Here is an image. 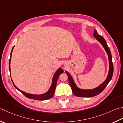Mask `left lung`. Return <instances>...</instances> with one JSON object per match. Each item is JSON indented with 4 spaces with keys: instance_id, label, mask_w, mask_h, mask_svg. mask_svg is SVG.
Wrapping results in <instances>:
<instances>
[{
    "instance_id": "left-lung-1",
    "label": "left lung",
    "mask_w": 123,
    "mask_h": 123,
    "mask_svg": "<svg viewBox=\"0 0 123 123\" xmlns=\"http://www.w3.org/2000/svg\"><path fill=\"white\" fill-rule=\"evenodd\" d=\"M93 36L99 42L101 45L104 48L105 52L108 56V60H109V71L108 74L105 80L99 86L93 89H88V90H85V89H82L79 88L76 84L74 79L70 74L67 71H65L66 73L68 75V80L69 85L71 88L72 91L76 97H83V98H91L94 97V96L99 94L101 93L103 90L105 88L107 85L111 80L112 77L113 75V71H114V67H113V63L112 61V56L110 50L107 45L106 41L105 40L102 36L98 34L97 31L94 30L93 33Z\"/></svg>"
}]
</instances>
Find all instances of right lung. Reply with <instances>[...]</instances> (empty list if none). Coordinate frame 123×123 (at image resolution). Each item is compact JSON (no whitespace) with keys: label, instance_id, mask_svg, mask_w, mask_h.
Here are the masks:
<instances>
[{"label":"right lung","instance_id":"obj_1","mask_svg":"<svg viewBox=\"0 0 123 123\" xmlns=\"http://www.w3.org/2000/svg\"><path fill=\"white\" fill-rule=\"evenodd\" d=\"M14 46H14L13 48H12V51L11 53V57H10V59H9V72H10V73H11V57H12V52H13V49H14ZM63 73H64V71L63 70V69H62L61 68H59L58 69H57L56 71V72L53 75V77L51 85H50L49 88V90H48L46 92H45V93L42 94H33L26 93L25 92H24V91H23L20 90V89L17 87L15 84H14L12 78H11V80L12 81V83H13V85L14 86V87H15L18 91H20V92L22 93L23 95H25L26 98H31V99H34V100H39V101L46 100L49 99V98H52L54 96L55 88H56V86L57 79H58V78L60 74Z\"/></svg>","mask_w":123,"mask_h":123}]
</instances>
